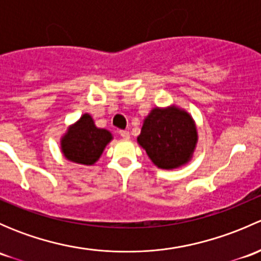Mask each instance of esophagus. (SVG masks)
<instances>
[{"label": "esophagus", "instance_id": "obj_1", "mask_svg": "<svg viewBox=\"0 0 261 261\" xmlns=\"http://www.w3.org/2000/svg\"><path fill=\"white\" fill-rule=\"evenodd\" d=\"M120 135H121V138L125 139V140H128V139H130V133H128L127 130H121Z\"/></svg>", "mask_w": 261, "mask_h": 261}]
</instances>
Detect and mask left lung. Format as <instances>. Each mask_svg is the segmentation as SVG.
I'll list each match as a JSON object with an SVG mask.
<instances>
[{
  "mask_svg": "<svg viewBox=\"0 0 261 261\" xmlns=\"http://www.w3.org/2000/svg\"><path fill=\"white\" fill-rule=\"evenodd\" d=\"M198 141L193 117L177 106L155 107L144 120L139 145L160 169L172 170L186 165Z\"/></svg>",
  "mask_w": 261,
  "mask_h": 261,
  "instance_id": "left-lung-1",
  "label": "left lung"
}]
</instances>
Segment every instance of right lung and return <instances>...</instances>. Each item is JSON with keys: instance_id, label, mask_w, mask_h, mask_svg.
<instances>
[{"instance_id": "add662e5", "label": "right lung", "mask_w": 261, "mask_h": 261, "mask_svg": "<svg viewBox=\"0 0 261 261\" xmlns=\"http://www.w3.org/2000/svg\"><path fill=\"white\" fill-rule=\"evenodd\" d=\"M112 140V134L106 128H99L89 114L81 116L80 120L68 127L60 139V149L69 162L82 165H93Z\"/></svg>"}]
</instances>
